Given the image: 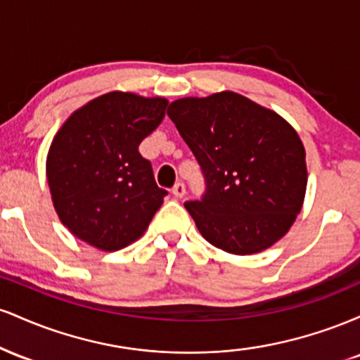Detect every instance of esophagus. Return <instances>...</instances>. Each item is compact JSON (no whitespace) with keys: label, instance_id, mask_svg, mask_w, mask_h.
<instances>
[{"label":"esophagus","instance_id":"esophagus-1","mask_svg":"<svg viewBox=\"0 0 360 360\" xmlns=\"http://www.w3.org/2000/svg\"><path fill=\"white\" fill-rule=\"evenodd\" d=\"M172 194H174L176 198H183L186 194V186L183 183L174 184V188H172Z\"/></svg>","mask_w":360,"mask_h":360}]
</instances>
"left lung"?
<instances>
[{"instance_id":"obj_1","label":"left lung","mask_w":360,"mask_h":360,"mask_svg":"<svg viewBox=\"0 0 360 360\" xmlns=\"http://www.w3.org/2000/svg\"><path fill=\"white\" fill-rule=\"evenodd\" d=\"M167 115L205 174V196L184 206L206 240L250 255L283 238L308 183L307 152L295 128L233 91L181 98Z\"/></svg>"}]
</instances>
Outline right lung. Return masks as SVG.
Wrapping results in <instances>:
<instances>
[{"label": "right lung", "mask_w": 360, "mask_h": 360, "mask_svg": "<svg viewBox=\"0 0 360 360\" xmlns=\"http://www.w3.org/2000/svg\"><path fill=\"white\" fill-rule=\"evenodd\" d=\"M166 98L111 91L62 123L47 154V181L62 225L115 252L143 235L166 189L139 146L164 120Z\"/></svg>", "instance_id": "1"}]
</instances>
